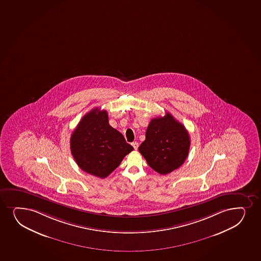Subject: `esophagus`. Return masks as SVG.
I'll return each mask as SVG.
<instances>
[{
  "mask_svg": "<svg viewBox=\"0 0 261 261\" xmlns=\"http://www.w3.org/2000/svg\"><path fill=\"white\" fill-rule=\"evenodd\" d=\"M132 146L133 147H134V148H135V150H137V149H138V142H136V141H135V142H133Z\"/></svg>",
  "mask_w": 261,
  "mask_h": 261,
  "instance_id": "obj_1",
  "label": "esophagus"
}]
</instances>
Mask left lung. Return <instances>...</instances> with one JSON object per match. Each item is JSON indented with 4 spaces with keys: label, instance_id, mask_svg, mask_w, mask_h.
<instances>
[{
    "label": "left lung",
    "instance_id": "obj_1",
    "mask_svg": "<svg viewBox=\"0 0 261 261\" xmlns=\"http://www.w3.org/2000/svg\"><path fill=\"white\" fill-rule=\"evenodd\" d=\"M190 135L169 113L151 120L139 151L150 168L167 175L184 164L190 150Z\"/></svg>",
    "mask_w": 261,
    "mask_h": 261
}]
</instances>
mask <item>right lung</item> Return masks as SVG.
<instances>
[{"mask_svg": "<svg viewBox=\"0 0 261 261\" xmlns=\"http://www.w3.org/2000/svg\"><path fill=\"white\" fill-rule=\"evenodd\" d=\"M71 151L83 171L105 178L134 150L118 130L109 125L108 112L96 108L86 114L71 136Z\"/></svg>", "mask_w": 261, "mask_h": 261, "instance_id": "add662e5", "label": "right lung"}]
</instances>
